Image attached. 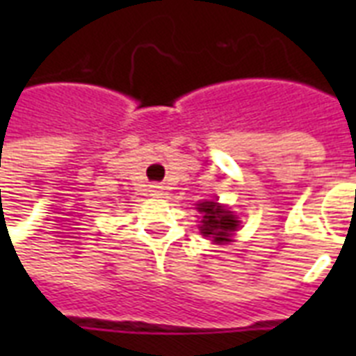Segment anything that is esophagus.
Here are the masks:
<instances>
[{"label": "esophagus", "instance_id": "esophagus-1", "mask_svg": "<svg viewBox=\"0 0 356 356\" xmlns=\"http://www.w3.org/2000/svg\"><path fill=\"white\" fill-rule=\"evenodd\" d=\"M149 192L153 197H161V195H164V186H161V184H151Z\"/></svg>", "mask_w": 356, "mask_h": 356}]
</instances>
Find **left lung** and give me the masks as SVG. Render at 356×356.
Masks as SVG:
<instances>
[{
  "instance_id": "obj_1",
  "label": "left lung",
  "mask_w": 356,
  "mask_h": 356,
  "mask_svg": "<svg viewBox=\"0 0 356 356\" xmlns=\"http://www.w3.org/2000/svg\"><path fill=\"white\" fill-rule=\"evenodd\" d=\"M197 211L203 212V220H201V233L203 236H211L214 242L222 243L229 242V238L233 234L234 229L238 227V220L220 207L216 201H205L200 203Z\"/></svg>"
}]
</instances>
